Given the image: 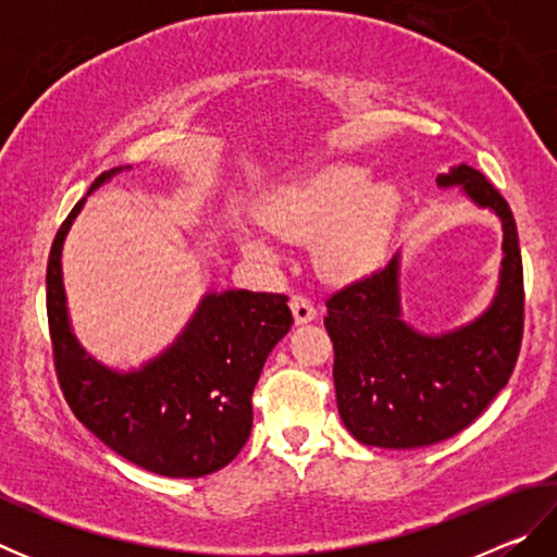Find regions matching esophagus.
<instances>
[{"label": "esophagus", "mask_w": 557, "mask_h": 557, "mask_svg": "<svg viewBox=\"0 0 557 557\" xmlns=\"http://www.w3.org/2000/svg\"><path fill=\"white\" fill-rule=\"evenodd\" d=\"M289 307H292V314H295L297 324H307L317 319V307L312 305V299H307L305 295H292Z\"/></svg>", "instance_id": "esophagus-1"}]
</instances>
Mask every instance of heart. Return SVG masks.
<instances>
[{
	"mask_svg": "<svg viewBox=\"0 0 557 557\" xmlns=\"http://www.w3.org/2000/svg\"><path fill=\"white\" fill-rule=\"evenodd\" d=\"M369 182L363 166L336 164L289 184L270 206V225L289 240H312L319 233L317 256L338 280H351L379 265L388 238L398 191L388 182ZM252 252L268 245L250 238Z\"/></svg>",
	"mask_w": 557,
	"mask_h": 557,
	"instance_id": "1",
	"label": "heart"
}]
</instances>
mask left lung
I'll return each instance as SVG.
<instances>
[{
  "mask_svg": "<svg viewBox=\"0 0 557 557\" xmlns=\"http://www.w3.org/2000/svg\"><path fill=\"white\" fill-rule=\"evenodd\" d=\"M504 225L498 289L482 317L428 336L403 322L398 256L326 299L336 405L346 430L373 447L412 449L457 435L486 410L516 369L523 338V262L513 213L467 164L440 174Z\"/></svg>",
  "mask_w": 557,
  "mask_h": 557,
  "instance_id": "8db88e82",
  "label": "left lung"
}]
</instances>
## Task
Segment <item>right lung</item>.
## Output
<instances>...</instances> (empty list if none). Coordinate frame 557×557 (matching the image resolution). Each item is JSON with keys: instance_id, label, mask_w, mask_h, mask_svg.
<instances>
[{"instance_id": "add662e5", "label": "right lung", "mask_w": 557, "mask_h": 557, "mask_svg": "<svg viewBox=\"0 0 557 557\" xmlns=\"http://www.w3.org/2000/svg\"><path fill=\"white\" fill-rule=\"evenodd\" d=\"M117 172L122 166L100 174L90 191ZM83 203L55 233L46 268V312L63 398L92 435L132 465L176 479L213 474L250 437L252 391L268 354L292 326L287 297L211 292L164 354L139 371H112L83 351L65 309L61 250Z\"/></svg>"}]
</instances>
